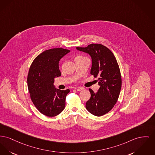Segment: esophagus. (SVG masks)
<instances>
[{
  "mask_svg": "<svg viewBox=\"0 0 155 155\" xmlns=\"http://www.w3.org/2000/svg\"><path fill=\"white\" fill-rule=\"evenodd\" d=\"M84 90V88H82V87H79V88H77V91H82V90Z\"/></svg>",
  "mask_w": 155,
  "mask_h": 155,
  "instance_id": "esophagus-1",
  "label": "esophagus"
}]
</instances>
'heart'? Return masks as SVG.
Instances as JSON below:
<instances>
[{"label":"heart","mask_w":155,"mask_h":155,"mask_svg":"<svg viewBox=\"0 0 155 155\" xmlns=\"http://www.w3.org/2000/svg\"><path fill=\"white\" fill-rule=\"evenodd\" d=\"M85 58V57H82V56H81V55H78V56H77L75 58Z\"/></svg>","instance_id":"obj_1"}]
</instances>
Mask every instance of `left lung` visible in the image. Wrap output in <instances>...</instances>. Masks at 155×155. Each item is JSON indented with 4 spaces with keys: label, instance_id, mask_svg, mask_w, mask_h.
<instances>
[{
    "label": "left lung",
    "instance_id": "8db88e82",
    "mask_svg": "<svg viewBox=\"0 0 155 155\" xmlns=\"http://www.w3.org/2000/svg\"><path fill=\"white\" fill-rule=\"evenodd\" d=\"M77 49L91 55V74L98 78L96 81L100 85L97 93L89 89L91 98L86 103V109L94 115L102 116L114 108L118 100L122 78L118 62L109 48L101 44H91Z\"/></svg>",
    "mask_w": 155,
    "mask_h": 155
}]
</instances>
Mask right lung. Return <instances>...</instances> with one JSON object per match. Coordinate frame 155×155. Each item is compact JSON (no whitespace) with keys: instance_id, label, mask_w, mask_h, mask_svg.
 <instances>
[{"instance_id":"right-lung-1","label":"right lung","mask_w":155,"mask_h":155,"mask_svg":"<svg viewBox=\"0 0 155 155\" xmlns=\"http://www.w3.org/2000/svg\"><path fill=\"white\" fill-rule=\"evenodd\" d=\"M69 52L62 48L46 50L35 58L28 70L30 98L40 112L48 117L57 116L64 110L66 96L70 91L56 89L53 85L54 78L61 75L59 61Z\"/></svg>"}]
</instances>
